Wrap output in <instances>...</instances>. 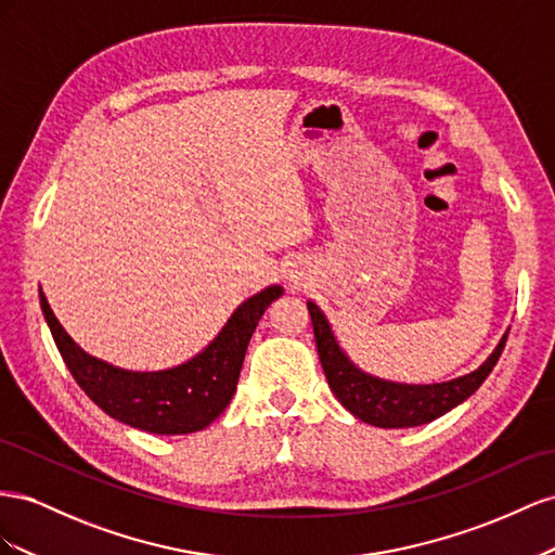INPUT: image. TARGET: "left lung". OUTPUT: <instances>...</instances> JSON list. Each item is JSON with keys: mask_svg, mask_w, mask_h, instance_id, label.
<instances>
[{"mask_svg": "<svg viewBox=\"0 0 555 555\" xmlns=\"http://www.w3.org/2000/svg\"><path fill=\"white\" fill-rule=\"evenodd\" d=\"M307 307L313 325L315 348H319V358L330 390L335 392V398L351 411L356 418L376 427L423 425L444 416L447 411L465 402L469 395L486 382V376L493 372L506 344V335H509V332H504L500 344L495 346V351L488 356V360L479 370H474L465 376H457L453 382L425 386L395 384L358 370L344 353V348L337 344L335 332H332L319 305L307 302Z\"/></svg>", "mask_w": 555, "mask_h": 555, "instance_id": "left-lung-1", "label": "left lung"}]
</instances>
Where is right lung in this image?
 Listing matches in <instances>:
<instances>
[{
	"instance_id": "add662e5",
	"label": "right lung",
	"mask_w": 555,
	"mask_h": 555,
	"mask_svg": "<svg viewBox=\"0 0 555 555\" xmlns=\"http://www.w3.org/2000/svg\"><path fill=\"white\" fill-rule=\"evenodd\" d=\"M281 295V286H269L248 297L202 353L160 372L120 370L86 353L60 325L41 288L39 302L62 360L104 414L153 435H188L204 430L223 414L240 382L250 335L264 309Z\"/></svg>"
}]
</instances>
